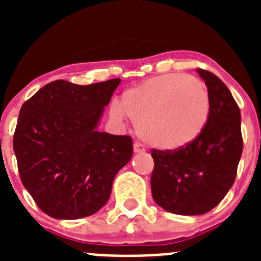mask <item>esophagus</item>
<instances>
[{
	"instance_id": "obj_1",
	"label": "esophagus",
	"mask_w": 261,
	"mask_h": 261,
	"mask_svg": "<svg viewBox=\"0 0 261 261\" xmlns=\"http://www.w3.org/2000/svg\"><path fill=\"white\" fill-rule=\"evenodd\" d=\"M133 151H135L136 154H141V153H145L146 149H145L144 145L140 144V142H135V144H133Z\"/></svg>"
}]
</instances>
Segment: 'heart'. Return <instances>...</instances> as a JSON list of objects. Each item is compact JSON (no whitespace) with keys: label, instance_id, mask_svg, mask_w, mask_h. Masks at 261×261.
<instances>
[{"label":"heart","instance_id":"heart-1","mask_svg":"<svg viewBox=\"0 0 261 261\" xmlns=\"http://www.w3.org/2000/svg\"><path fill=\"white\" fill-rule=\"evenodd\" d=\"M128 115L138 136L161 150H179L196 141L211 116V95L201 80L171 73L151 77L125 90L111 116Z\"/></svg>","mask_w":261,"mask_h":261}]
</instances>
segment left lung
I'll list each match as a JSON object with an SVG mask.
<instances>
[{
  "instance_id": "1",
  "label": "left lung",
  "mask_w": 261,
  "mask_h": 261,
  "mask_svg": "<svg viewBox=\"0 0 261 261\" xmlns=\"http://www.w3.org/2000/svg\"><path fill=\"white\" fill-rule=\"evenodd\" d=\"M211 95L204 132L188 146L153 150L151 195L166 212L199 216L217 206L232 187L243 150L241 111L230 90L213 73L197 69Z\"/></svg>"
}]
</instances>
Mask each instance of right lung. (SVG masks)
I'll list each match as a JSON object with an SVG mask.
<instances>
[{"mask_svg":"<svg viewBox=\"0 0 261 261\" xmlns=\"http://www.w3.org/2000/svg\"><path fill=\"white\" fill-rule=\"evenodd\" d=\"M120 82L53 81L20 108L13 142L20 180L52 218L77 220L102 209L132 158L129 136L98 130Z\"/></svg>","mask_w":261,"mask_h":261,"instance_id":"add662e5","label":"right lung"}]
</instances>
